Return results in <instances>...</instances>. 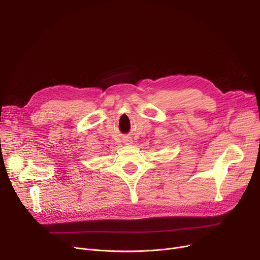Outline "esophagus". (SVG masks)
Returning <instances> with one entry per match:
<instances>
[{
	"instance_id": "1",
	"label": "esophagus",
	"mask_w": 260,
	"mask_h": 260,
	"mask_svg": "<svg viewBox=\"0 0 260 260\" xmlns=\"http://www.w3.org/2000/svg\"><path fill=\"white\" fill-rule=\"evenodd\" d=\"M124 143L127 144V145H131V144H133V140L131 139V137H125L124 138Z\"/></svg>"
}]
</instances>
